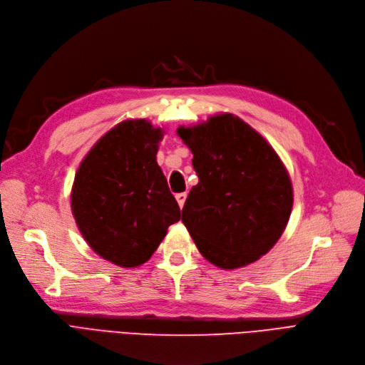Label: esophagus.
I'll return each mask as SVG.
<instances>
[{
  "instance_id": "obj_1",
  "label": "esophagus",
  "mask_w": 365,
  "mask_h": 365,
  "mask_svg": "<svg viewBox=\"0 0 365 365\" xmlns=\"http://www.w3.org/2000/svg\"><path fill=\"white\" fill-rule=\"evenodd\" d=\"M175 199H177L180 207H182L184 203H185V199H187V193H178V195L175 196Z\"/></svg>"
}]
</instances>
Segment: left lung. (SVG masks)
Here are the masks:
<instances>
[{"label": "left lung", "mask_w": 365, "mask_h": 365, "mask_svg": "<svg viewBox=\"0 0 365 365\" xmlns=\"http://www.w3.org/2000/svg\"><path fill=\"white\" fill-rule=\"evenodd\" d=\"M177 135L192 150L199 177L181 218L199 252L224 270L257 262L279 240L291 215L294 193L284 162L230 113L180 126Z\"/></svg>", "instance_id": "left-lung-1"}]
</instances>
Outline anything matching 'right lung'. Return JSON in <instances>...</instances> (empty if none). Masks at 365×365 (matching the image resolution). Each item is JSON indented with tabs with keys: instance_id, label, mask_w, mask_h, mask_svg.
Masks as SVG:
<instances>
[{
	"instance_id": "obj_1",
	"label": "right lung",
	"mask_w": 365,
	"mask_h": 365,
	"mask_svg": "<svg viewBox=\"0 0 365 365\" xmlns=\"http://www.w3.org/2000/svg\"><path fill=\"white\" fill-rule=\"evenodd\" d=\"M165 130L147 118L120 121L84 155L71 211L88 245L120 267L148 262L180 221V206L155 160Z\"/></svg>"
}]
</instances>
